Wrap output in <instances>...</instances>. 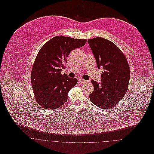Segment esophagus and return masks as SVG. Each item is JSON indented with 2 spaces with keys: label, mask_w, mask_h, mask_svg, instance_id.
Segmentation results:
<instances>
[{
  "label": "esophagus",
  "mask_w": 154,
  "mask_h": 154,
  "mask_svg": "<svg viewBox=\"0 0 154 154\" xmlns=\"http://www.w3.org/2000/svg\"><path fill=\"white\" fill-rule=\"evenodd\" d=\"M78 81L80 82V83H82V84H85V83H86V82H87V81H85V80H84V79H79V80H78Z\"/></svg>",
  "instance_id": "esophagus-1"
}]
</instances>
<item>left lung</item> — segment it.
I'll list each match as a JSON object with an SVG mask.
<instances>
[{"label": "left lung", "mask_w": 154, "mask_h": 154, "mask_svg": "<svg viewBox=\"0 0 154 154\" xmlns=\"http://www.w3.org/2000/svg\"><path fill=\"white\" fill-rule=\"evenodd\" d=\"M88 43L98 68L104 69L101 82L91 81L94 91L89 95L90 100L101 109H110L127 92L130 79L129 64L122 51L109 40L96 37L89 39Z\"/></svg>", "instance_id": "8db88e82"}]
</instances>
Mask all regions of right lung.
<instances>
[{"mask_svg": "<svg viewBox=\"0 0 154 154\" xmlns=\"http://www.w3.org/2000/svg\"><path fill=\"white\" fill-rule=\"evenodd\" d=\"M85 39L56 36L48 40L39 51L31 75L35 98L40 108L53 110L67 100L70 89L77 83L76 78L62 75L70 51L84 46Z\"/></svg>", "mask_w": 154, "mask_h": 154, "instance_id": "1", "label": "right lung"}]
</instances>
